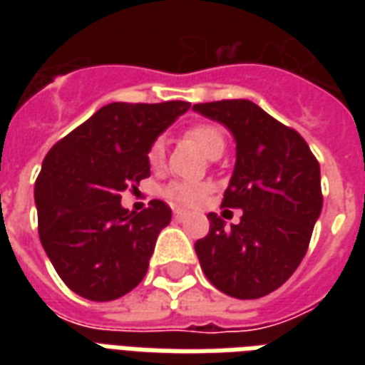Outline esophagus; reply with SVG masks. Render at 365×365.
Masks as SVG:
<instances>
[{
	"label": "esophagus",
	"instance_id": "34e87169",
	"mask_svg": "<svg viewBox=\"0 0 365 365\" xmlns=\"http://www.w3.org/2000/svg\"><path fill=\"white\" fill-rule=\"evenodd\" d=\"M174 217L178 219V221H182V219H185V217H187V213H185L183 209H174Z\"/></svg>",
	"mask_w": 365,
	"mask_h": 365
}]
</instances>
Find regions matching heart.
<instances>
[{"label": "heart", "instance_id": "1", "mask_svg": "<svg viewBox=\"0 0 365 365\" xmlns=\"http://www.w3.org/2000/svg\"><path fill=\"white\" fill-rule=\"evenodd\" d=\"M185 136L197 144L201 150L205 152L207 156L213 158L217 152H221L225 148V133L222 128L211 123H195L185 130ZM146 160L152 168H162V164L166 162V146L162 138L152 140V144L146 150ZM207 187L199 185V183L191 182H170L164 187V195L168 199H172L175 203L182 205H195L201 199L205 197Z\"/></svg>", "mask_w": 365, "mask_h": 365}]
</instances>
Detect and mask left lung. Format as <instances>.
I'll list each match as a JSON object with an SVG mask.
<instances>
[{
  "label": "left lung",
  "instance_id": "8db88e82",
  "mask_svg": "<svg viewBox=\"0 0 365 365\" xmlns=\"http://www.w3.org/2000/svg\"><path fill=\"white\" fill-rule=\"evenodd\" d=\"M237 140V166L222 207L242 209L238 225L207 215L209 232L195 242L207 279L230 297L260 299L289 279L305 258L322 209L321 168L295 128L248 99L197 103Z\"/></svg>",
  "mask_w": 365,
  "mask_h": 365
}]
</instances>
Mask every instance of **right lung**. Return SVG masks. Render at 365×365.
Wrapping results in <instances>:
<instances>
[{
  "label": "right lung",
  "mask_w": 365,
  "mask_h": 365,
  "mask_svg": "<svg viewBox=\"0 0 365 365\" xmlns=\"http://www.w3.org/2000/svg\"><path fill=\"white\" fill-rule=\"evenodd\" d=\"M187 101L109 103L52 146L35 182L38 237L70 289L113 301L143 282L172 209L152 199L140 213L120 193L150 175L146 150Z\"/></svg>",
  "instance_id": "1"
}]
</instances>
